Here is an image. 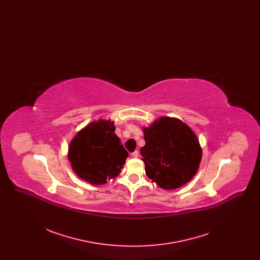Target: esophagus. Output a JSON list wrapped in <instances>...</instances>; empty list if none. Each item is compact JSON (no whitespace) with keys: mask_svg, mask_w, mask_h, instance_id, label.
I'll use <instances>...</instances> for the list:
<instances>
[{"mask_svg":"<svg viewBox=\"0 0 260 260\" xmlns=\"http://www.w3.org/2000/svg\"><path fill=\"white\" fill-rule=\"evenodd\" d=\"M132 156H133L134 158H137V157H138V151L136 150L135 152H133V153H132Z\"/></svg>","mask_w":260,"mask_h":260,"instance_id":"34e87169","label":"esophagus"}]
</instances>
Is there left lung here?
<instances>
[{
	"label": "left lung",
	"instance_id": "obj_1",
	"mask_svg": "<svg viewBox=\"0 0 260 260\" xmlns=\"http://www.w3.org/2000/svg\"><path fill=\"white\" fill-rule=\"evenodd\" d=\"M145 145L140 149L146 175L162 189L188 183L198 171L202 148L195 133L182 121L161 117L143 127Z\"/></svg>",
	"mask_w": 260,
	"mask_h": 260
}]
</instances>
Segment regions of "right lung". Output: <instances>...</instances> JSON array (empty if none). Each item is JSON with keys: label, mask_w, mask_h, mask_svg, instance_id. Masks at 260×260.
Returning a JSON list of instances; mask_svg holds the SVG:
<instances>
[{"label": "right lung", "mask_w": 260, "mask_h": 260, "mask_svg": "<svg viewBox=\"0 0 260 260\" xmlns=\"http://www.w3.org/2000/svg\"><path fill=\"white\" fill-rule=\"evenodd\" d=\"M114 132V122L99 120L81 129L70 142L68 159L80 178L101 185L120 174L128 153Z\"/></svg>", "instance_id": "1"}]
</instances>
